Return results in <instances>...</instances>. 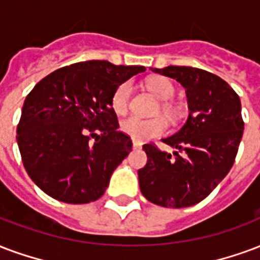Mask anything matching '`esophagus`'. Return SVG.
Wrapping results in <instances>:
<instances>
[{
	"label": "esophagus",
	"instance_id": "34e87169",
	"mask_svg": "<svg viewBox=\"0 0 260 260\" xmlns=\"http://www.w3.org/2000/svg\"><path fill=\"white\" fill-rule=\"evenodd\" d=\"M132 147H134V149H140V147H142V143H140V142H136V140H134V142H132Z\"/></svg>",
	"mask_w": 260,
	"mask_h": 260
}]
</instances>
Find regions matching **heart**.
Instances as JSON below:
<instances>
[{
    "label": "heart",
    "mask_w": 260,
    "mask_h": 260,
    "mask_svg": "<svg viewBox=\"0 0 260 260\" xmlns=\"http://www.w3.org/2000/svg\"><path fill=\"white\" fill-rule=\"evenodd\" d=\"M146 85L149 88V91L153 95L157 96L159 101H169L175 93L172 82L164 77H153L146 82ZM131 91H132V85H131L129 81H125L121 85L117 86V89L111 98V107L115 113L124 114L125 111L128 110ZM162 110L169 115L176 114L174 107L169 105L162 106ZM167 129H168V122L162 117L143 120V118H139L135 115H131L128 118L121 121V131L125 135H128L131 139L136 140V142H145V140L164 135Z\"/></svg>",
    "instance_id": "heart-1"
}]
</instances>
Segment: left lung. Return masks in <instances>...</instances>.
<instances>
[{
	"label": "left lung",
	"instance_id": "obj_1",
	"mask_svg": "<svg viewBox=\"0 0 260 260\" xmlns=\"http://www.w3.org/2000/svg\"><path fill=\"white\" fill-rule=\"evenodd\" d=\"M151 71L182 84L190 113L175 135L162 139L176 149L174 154L143 145L147 162L138 171L140 191L165 208L191 207L209 196L234 164L244 131L241 102L228 82L201 69Z\"/></svg>",
	"mask_w": 260,
	"mask_h": 260
}]
</instances>
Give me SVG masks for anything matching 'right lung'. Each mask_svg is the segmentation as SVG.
Segmentation results:
<instances>
[{
	"mask_svg": "<svg viewBox=\"0 0 260 260\" xmlns=\"http://www.w3.org/2000/svg\"><path fill=\"white\" fill-rule=\"evenodd\" d=\"M143 66L88 60L57 69L24 101L17 146L26 172L38 187L67 204L105 194L111 174L132 150L118 131L111 98Z\"/></svg>",
	"mask_w": 260,
	"mask_h": 260,
	"instance_id": "obj_1",
	"label": "right lung"
}]
</instances>
